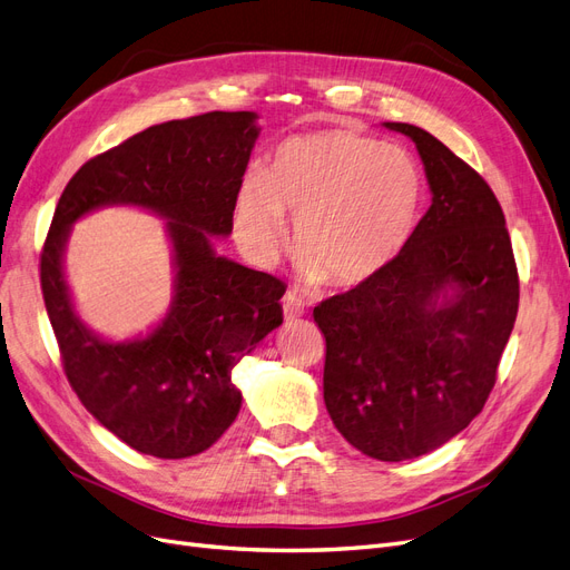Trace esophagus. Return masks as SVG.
I'll return each instance as SVG.
<instances>
[{"label": "esophagus", "mask_w": 570, "mask_h": 570, "mask_svg": "<svg viewBox=\"0 0 570 570\" xmlns=\"http://www.w3.org/2000/svg\"><path fill=\"white\" fill-rule=\"evenodd\" d=\"M283 312H285V318H299L306 314V306H304L302 297L295 295V292H285Z\"/></svg>", "instance_id": "1"}]
</instances>
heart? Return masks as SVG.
Segmentation results:
<instances>
[{
  "mask_svg": "<svg viewBox=\"0 0 570 570\" xmlns=\"http://www.w3.org/2000/svg\"><path fill=\"white\" fill-rule=\"evenodd\" d=\"M425 180L402 147L352 130L292 137L264 176H249L235 199V233L268 264L295 220L292 249L308 283L354 287L385 271L419 226Z\"/></svg>",
  "mask_w": 570,
  "mask_h": 570,
  "instance_id": "1",
  "label": "heart"
}]
</instances>
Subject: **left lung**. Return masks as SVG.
Wrapping results in <instances>:
<instances>
[{"label": "left lung", "instance_id": "1", "mask_svg": "<svg viewBox=\"0 0 570 570\" xmlns=\"http://www.w3.org/2000/svg\"><path fill=\"white\" fill-rule=\"evenodd\" d=\"M433 204L375 278L314 308L323 400L352 446L377 461L438 450L485 406L519 314V271L490 185L419 126Z\"/></svg>", "mask_w": 570, "mask_h": 570}]
</instances>
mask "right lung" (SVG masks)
Here are the masks:
<instances>
[{
  "label": "right lung",
  "instance_id": "add662e5",
  "mask_svg": "<svg viewBox=\"0 0 570 570\" xmlns=\"http://www.w3.org/2000/svg\"><path fill=\"white\" fill-rule=\"evenodd\" d=\"M256 118L212 111L137 132L82 164L51 218L40 283L66 377L82 406L140 454L185 459L209 450L243 406L233 368L283 323L285 283L212 245V235L233 230ZM114 203L166 217L177 266L167 318L126 343L99 338L77 318L62 275L72 223Z\"/></svg>",
  "mask_w": 570,
  "mask_h": 570
}]
</instances>
